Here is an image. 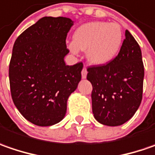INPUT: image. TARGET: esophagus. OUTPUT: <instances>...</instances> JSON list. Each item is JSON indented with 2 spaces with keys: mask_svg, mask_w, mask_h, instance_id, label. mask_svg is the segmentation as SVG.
I'll use <instances>...</instances> for the list:
<instances>
[{
  "mask_svg": "<svg viewBox=\"0 0 155 155\" xmlns=\"http://www.w3.org/2000/svg\"><path fill=\"white\" fill-rule=\"evenodd\" d=\"M87 70L86 67L83 68L82 71H81V76H82V79H86L87 78Z\"/></svg>",
  "mask_w": 155,
  "mask_h": 155,
  "instance_id": "1",
  "label": "esophagus"
}]
</instances>
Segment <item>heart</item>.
<instances>
[{"label": "heart", "mask_w": 155, "mask_h": 155, "mask_svg": "<svg viewBox=\"0 0 155 155\" xmlns=\"http://www.w3.org/2000/svg\"><path fill=\"white\" fill-rule=\"evenodd\" d=\"M123 43V32L117 23L93 21L79 26L68 48L74 54L87 51V60L94 65H105L114 59Z\"/></svg>", "instance_id": "heart-1"}]
</instances>
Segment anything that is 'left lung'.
Masks as SVG:
<instances>
[{"instance_id": "left-lung-1", "label": "left lung", "mask_w": 155, "mask_h": 155, "mask_svg": "<svg viewBox=\"0 0 155 155\" xmlns=\"http://www.w3.org/2000/svg\"><path fill=\"white\" fill-rule=\"evenodd\" d=\"M87 72L95 119L107 126L130 120L141 104L144 78L141 48L130 32L125 31V39L112 61L88 68Z\"/></svg>"}]
</instances>
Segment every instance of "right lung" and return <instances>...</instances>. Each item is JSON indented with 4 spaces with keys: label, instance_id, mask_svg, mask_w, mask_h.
<instances>
[{
    "label": "right lung",
    "instance_id": "1",
    "mask_svg": "<svg viewBox=\"0 0 155 155\" xmlns=\"http://www.w3.org/2000/svg\"><path fill=\"white\" fill-rule=\"evenodd\" d=\"M74 21L44 17L15 41L9 64L11 95L26 120L51 126L63 119L68 97L81 80L82 62L65 64L68 32Z\"/></svg>",
    "mask_w": 155,
    "mask_h": 155
}]
</instances>
